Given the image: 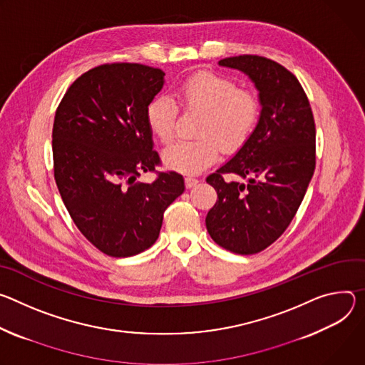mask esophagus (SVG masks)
<instances>
[{"instance_id": "34e87169", "label": "esophagus", "mask_w": 365, "mask_h": 365, "mask_svg": "<svg viewBox=\"0 0 365 365\" xmlns=\"http://www.w3.org/2000/svg\"><path fill=\"white\" fill-rule=\"evenodd\" d=\"M197 184H198V178L191 177V175H188V177L185 178V185H187L188 188H191V187H194V185H197Z\"/></svg>"}]
</instances>
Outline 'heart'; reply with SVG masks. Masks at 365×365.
Here are the masks:
<instances>
[{"instance_id":"heart-1","label":"heart","mask_w":365,"mask_h":365,"mask_svg":"<svg viewBox=\"0 0 365 365\" xmlns=\"http://www.w3.org/2000/svg\"><path fill=\"white\" fill-rule=\"evenodd\" d=\"M174 98L184 111L201 113L195 130L200 138L178 140L164 152L165 165L185 174L212 165L220 148L226 153L239 150L255 130L261 113L255 93L237 88L235 81L212 72L187 78L174 91ZM177 115L178 108L167 96L148 104V126L160 143L168 145L175 138Z\"/></svg>"}]
</instances>
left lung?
Segmentation results:
<instances>
[{
  "instance_id": "obj_1",
  "label": "left lung",
  "mask_w": 365,
  "mask_h": 365,
  "mask_svg": "<svg viewBox=\"0 0 365 365\" xmlns=\"http://www.w3.org/2000/svg\"><path fill=\"white\" fill-rule=\"evenodd\" d=\"M219 65L254 81L262 110L247 143L206 178L217 192L206 227L219 247L252 255L284 233L302 205L316 167L314 118L299 79L282 65L258 55Z\"/></svg>"
}]
</instances>
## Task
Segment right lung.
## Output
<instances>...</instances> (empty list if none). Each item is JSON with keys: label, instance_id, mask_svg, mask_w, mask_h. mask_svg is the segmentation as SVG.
I'll use <instances>...</instances> for the list:
<instances>
[{"label": "right lung", "instance_id": "right-lung-1", "mask_svg": "<svg viewBox=\"0 0 365 365\" xmlns=\"http://www.w3.org/2000/svg\"><path fill=\"white\" fill-rule=\"evenodd\" d=\"M165 72L142 63L96 66L76 78L53 121V174L73 223L103 254L114 258L150 248L165 209L184 191L175 171L156 172L146 108L164 86Z\"/></svg>", "mask_w": 365, "mask_h": 365}]
</instances>
